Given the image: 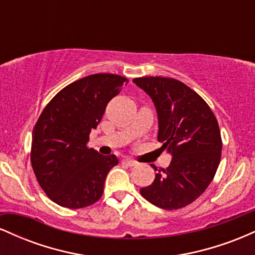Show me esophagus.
<instances>
[{
    "label": "esophagus",
    "mask_w": 255,
    "mask_h": 255,
    "mask_svg": "<svg viewBox=\"0 0 255 255\" xmlns=\"http://www.w3.org/2000/svg\"><path fill=\"white\" fill-rule=\"evenodd\" d=\"M122 163L127 166H135L137 164V162H135L134 159H131V158H125V159L122 160Z\"/></svg>",
    "instance_id": "esophagus-1"
}]
</instances>
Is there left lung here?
<instances>
[{
  "label": "left lung",
  "mask_w": 255,
  "mask_h": 255,
  "mask_svg": "<svg viewBox=\"0 0 255 255\" xmlns=\"http://www.w3.org/2000/svg\"><path fill=\"white\" fill-rule=\"evenodd\" d=\"M133 83L153 102L158 141L172 156L170 165L158 170L140 194L160 209H182L203 194L217 171L222 154L217 119L197 92L176 79L146 77Z\"/></svg>",
  "instance_id": "1"
}]
</instances>
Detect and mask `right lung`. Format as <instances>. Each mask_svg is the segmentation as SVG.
<instances>
[{
  "instance_id": "obj_1",
  "label": "right lung",
  "mask_w": 255,
  "mask_h": 255,
  "mask_svg": "<svg viewBox=\"0 0 255 255\" xmlns=\"http://www.w3.org/2000/svg\"><path fill=\"white\" fill-rule=\"evenodd\" d=\"M127 78L99 73L69 84L44 108L32 131L31 163L38 183L54 203L68 209L90 206L101 199L115 154L87 147L105 108Z\"/></svg>"
}]
</instances>
